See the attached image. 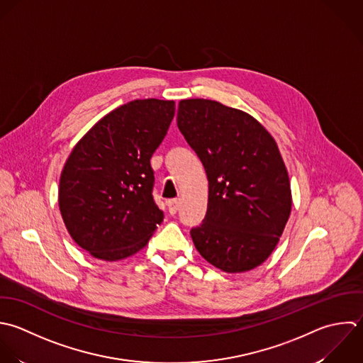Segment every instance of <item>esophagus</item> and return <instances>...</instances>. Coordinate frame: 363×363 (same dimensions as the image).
Listing matches in <instances>:
<instances>
[{
  "instance_id": "1",
  "label": "esophagus",
  "mask_w": 363,
  "mask_h": 363,
  "mask_svg": "<svg viewBox=\"0 0 363 363\" xmlns=\"http://www.w3.org/2000/svg\"><path fill=\"white\" fill-rule=\"evenodd\" d=\"M167 205H168L169 213L175 215L179 209V199H169V201H167Z\"/></svg>"
}]
</instances>
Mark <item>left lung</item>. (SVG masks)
Here are the masks:
<instances>
[{
    "instance_id": "obj_1",
    "label": "left lung",
    "mask_w": 363,
    "mask_h": 363,
    "mask_svg": "<svg viewBox=\"0 0 363 363\" xmlns=\"http://www.w3.org/2000/svg\"><path fill=\"white\" fill-rule=\"evenodd\" d=\"M177 124L209 181L205 219L191 229L196 250L226 273L260 266L291 212L277 143L250 114L208 99L181 100Z\"/></svg>"
}]
</instances>
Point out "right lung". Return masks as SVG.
<instances>
[{
	"label": "right lung",
	"instance_id": "add662e5",
	"mask_svg": "<svg viewBox=\"0 0 363 363\" xmlns=\"http://www.w3.org/2000/svg\"><path fill=\"white\" fill-rule=\"evenodd\" d=\"M175 114L174 100H133L99 120L72 150L59 209L72 239L116 262L141 250L162 222L150 160Z\"/></svg>",
	"mask_w": 363,
	"mask_h": 363
}]
</instances>
